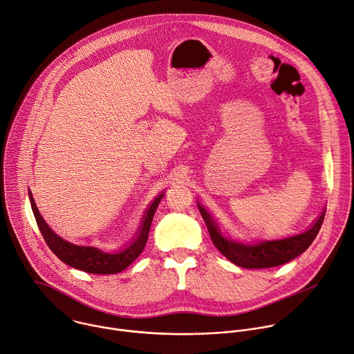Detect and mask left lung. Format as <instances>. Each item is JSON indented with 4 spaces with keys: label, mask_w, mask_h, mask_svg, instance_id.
<instances>
[{
    "label": "left lung",
    "mask_w": 354,
    "mask_h": 354,
    "mask_svg": "<svg viewBox=\"0 0 354 354\" xmlns=\"http://www.w3.org/2000/svg\"><path fill=\"white\" fill-rule=\"evenodd\" d=\"M200 214L207 225L209 234L213 243L221 254L234 265L245 269H265L284 265L295 259L302 252H306L318 235L321 225L325 218V210L321 213L318 220L306 232L292 235L284 239L276 241H261L257 243H242L228 239L223 235L216 221L207 213V210L198 205Z\"/></svg>",
    "instance_id": "left-lung-1"
}]
</instances>
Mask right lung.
I'll list each match as a JSON object with an SVG mask.
<instances>
[{"label":"right lung","instance_id":"right-lung-1","mask_svg":"<svg viewBox=\"0 0 354 354\" xmlns=\"http://www.w3.org/2000/svg\"><path fill=\"white\" fill-rule=\"evenodd\" d=\"M29 197H30V206H32L39 230H40L47 246L52 249L53 254L62 262H64L66 265H68L71 268L86 272V273L115 274V273L124 270L140 257V254L147 243L151 223H153V217L156 214V210L160 205L161 198L164 197V193L157 196L153 203L149 205L134 238L123 250L118 252V254H106V252L100 250L97 248H93V246H80V245H74L68 241H64L57 234H55L52 231V228L46 224V221L43 220V217L40 216V213L36 207V203H35L30 190H29Z\"/></svg>","mask_w":354,"mask_h":354}]
</instances>
